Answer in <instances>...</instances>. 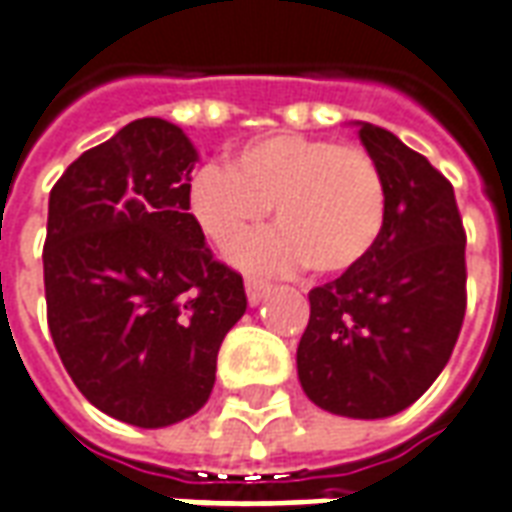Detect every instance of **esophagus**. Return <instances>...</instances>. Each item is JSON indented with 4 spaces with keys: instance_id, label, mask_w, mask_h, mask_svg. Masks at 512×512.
I'll use <instances>...</instances> for the list:
<instances>
[{
    "instance_id": "34e87169",
    "label": "esophagus",
    "mask_w": 512,
    "mask_h": 512,
    "mask_svg": "<svg viewBox=\"0 0 512 512\" xmlns=\"http://www.w3.org/2000/svg\"><path fill=\"white\" fill-rule=\"evenodd\" d=\"M244 285H246V299H249V304H260L263 296L271 290V282L263 277H246Z\"/></svg>"
}]
</instances>
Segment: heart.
Listing matches in <instances>:
<instances>
[{"instance_id":"1","label":"heart","mask_w":512,"mask_h":512,"mask_svg":"<svg viewBox=\"0 0 512 512\" xmlns=\"http://www.w3.org/2000/svg\"><path fill=\"white\" fill-rule=\"evenodd\" d=\"M274 205L279 230L241 246L246 266H307L340 277L365 263L386 227L384 172L365 147L296 131L257 136L233 167L208 164L189 186V208L219 249H233Z\"/></svg>"}]
</instances>
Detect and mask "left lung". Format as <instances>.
Wrapping results in <instances>:
<instances>
[{"instance_id": "obj_1", "label": "left lung", "mask_w": 512, "mask_h": 512, "mask_svg": "<svg viewBox=\"0 0 512 512\" xmlns=\"http://www.w3.org/2000/svg\"><path fill=\"white\" fill-rule=\"evenodd\" d=\"M359 136L384 172L389 213L354 271L310 290L299 381L315 406L381 419L428 392L466 315V230L452 183L392 131Z\"/></svg>"}]
</instances>
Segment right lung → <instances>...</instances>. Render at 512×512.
Wrapping results in <instances>:
<instances>
[{"instance_id":"1","label":"right lung","mask_w":512,"mask_h":512,"mask_svg":"<svg viewBox=\"0 0 512 512\" xmlns=\"http://www.w3.org/2000/svg\"><path fill=\"white\" fill-rule=\"evenodd\" d=\"M194 161L178 126L142 117L84 150L49 197L51 340L79 392L139 428L208 403L224 334L246 312L244 279L189 211Z\"/></svg>"}]
</instances>
